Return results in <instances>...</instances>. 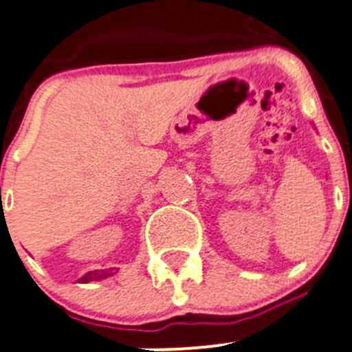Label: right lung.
<instances>
[{"instance_id":"obj_1","label":"right lung","mask_w":352,"mask_h":352,"mask_svg":"<svg viewBox=\"0 0 352 352\" xmlns=\"http://www.w3.org/2000/svg\"><path fill=\"white\" fill-rule=\"evenodd\" d=\"M113 269H106V270H90L87 272L85 276H82L78 279V283H90V281H101V279H106V277L113 276Z\"/></svg>"}]
</instances>
